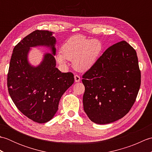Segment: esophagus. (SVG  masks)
<instances>
[{"label": "esophagus", "instance_id": "obj_1", "mask_svg": "<svg viewBox=\"0 0 152 152\" xmlns=\"http://www.w3.org/2000/svg\"><path fill=\"white\" fill-rule=\"evenodd\" d=\"M74 80H75L76 82H79L80 81V77L78 75L76 74V75L74 76Z\"/></svg>", "mask_w": 152, "mask_h": 152}]
</instances>
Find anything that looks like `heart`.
Instances as JSON below:
<instances>
[{"label": "heart", "mask_w": 152, "mask_h": 152, "mask_svg": "<svg viewBox=\"0 0 152 152\" xmlns=\"http://www.w3.org/2000/svg\"><path fill=\"white\" fill-rule=\"evenodd\" d=\"M101 42L90 39L83 35L70 37L63 44L57 59L61 64H65L66 59L72 61L74 69L80 72L89 69L97 60L102 51Z\"/></svg>", "instance_id": "1"}]
</instances>
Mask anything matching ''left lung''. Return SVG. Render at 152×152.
Masks as SVG:
<instances>
[{
  "mask_svg": "<svg viewBox=\"0 0 152 152\" xmlns=\"http://www.w3.org/2000/svg\"><path fill=\"white\" fill-rule=\"evenodd\" d=\"M82 78L83 110L90 120L98 124L118 120L129 112L140 87L136 51L125 40L113 44Z\"/></svg>",
  "mask_w": 152,
  "mask_h": 152,
  "instance_id": "left-lung-1",
  "label": "left lung"
}]
</instances>
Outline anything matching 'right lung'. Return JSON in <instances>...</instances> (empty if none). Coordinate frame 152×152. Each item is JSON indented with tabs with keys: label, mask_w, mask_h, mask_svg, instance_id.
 <instances>
[{
	"label": "right lung",
	"mask_w": 152,
	"mask_h": 152,
	"mask_svg": "<svg viewBox=\"0 0 152 152\" xmlns=\"http://www.w3.org/2000/svg\"><path fill=\"white\" fill-rule=\"evenodd\" d=\"M56 38L48 31L36 30L14 47L7 76L10 95L23 114L34 122L44 124L53 118L63 93L73 84L74 74L61 72L56 67ZM50 46L40 66L31 67L26 57L30 47Z\"/></svg>",
	"instance_id": "right-lung-1"
}]
</instances>
